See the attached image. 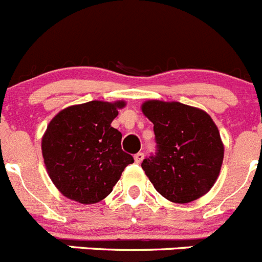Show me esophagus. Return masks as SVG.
<instances>
[{
    "label": "esophagus",
    "instance_id": "1",
    "mask_svg": "<svg viewBox=\"0 0 262 262\" xmlns=\"http://www.w3.org/2000/svg\"><path fill=\"white\" fill-rule=\"evenodd\" d=\"M143 158H145V155H143L142 152H138V154H136V155H134V160H136L137 164H141V163H142V160H143Z\"/></svg>",
    "mask_w": 262,
    "mask_h": 262
}]
</instances>
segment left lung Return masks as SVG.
<instances>
[{
	"instance_id": "obj_1",
	"label": "left lung",
	"mask_w": 262,
	"mask_h": 262,
	"mask_svg": "<svg viewBox=\"0 0 262 262\" xmlns=\"http://www.w3.org/2000/svg\"><path fill=\"white\" fill-rule=\"evenodd\" d=\"M141 108L154 124L158 143L156 155L142 163L156 191L178 204L207 194L224 160V143L212 117L180 102L151 99Z\"/></svg>"
}]
</instances>
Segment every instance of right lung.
Here are the masks:
<instances>
[{
  "label": "right lung",
  "instance_id": "add662e5",
  "mask_svg": "<svg viewBox=\"0 0 262 262\" xmlns=\"http://www.w3.org/2000/svg\"><path fill=\"white\" fill-rule=\"evenodd\" d=\"M125 101H92L58 112L41 141L46 170L63 196L81 204L103 200L133 156L121 150L112 120Z\"/></svg>",
  "mask_w": 262,
  "mask_h": 262
}]
</instances>
